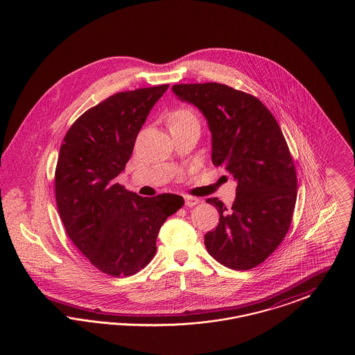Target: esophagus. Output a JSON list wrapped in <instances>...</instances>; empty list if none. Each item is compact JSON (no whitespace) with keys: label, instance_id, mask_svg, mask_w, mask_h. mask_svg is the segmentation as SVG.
<instances>
[{"label":"esophagus","instance_id":"esophagus-1","mask_svg":"<svg viewBox=\"0 0 355 355\" xmlns=\"http://www.w3.org/2000/svg\"><path fill=\"white\" fill-rule=\"evenodd\" d=\"M184 200H185V206H187V207H193L197 203H200V200L197 197H193V196H185Z\"/></svg>","mask_w":355,"mask_h":355}]
</instances>
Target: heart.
Wrapping results in <instances>:
<instances>
[{"label":"heart","mask_w":355,"mask_h":355,"mask_svg":"<svg viewBox=\"0 0 355 355\" xmlns=\"http://www.w3.org/2000/svg\"><path fill=\"white\" fill-rule=\"evenodd\" d=\"M187 122H197L194 113L190 109L182 107L170 114L169 126L170 125H177V123H187Z\"/></svg>","instance_id":"1"}]
</instances>
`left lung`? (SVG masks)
Listing matches in <instances>:
<instances>
[{
    "mask_svg": "<svg viewBox=\"0 0 355 355\" xmlns=\"http://www.w3.org/2000/svg\"><path fill=\"white\" fill-rule=\"evenodd\" d=\"M173 93L200 109L211 133V161L236 181L227 209L218 198L220 223L205 246L220 263L249 270L284 241L297 200V174L286 139L270 110L257 97L227 85H173Z\"/></svg>",
    "mask_w": 355,
    "mask_h": 355,
    "instance_id": "8db88e82",
    "label": "left lung"
}]
</instances>
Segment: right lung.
<instances>
[{
  "instance_id": "obj_1",
  "label": "right lung",
  "mask_w": 355,
  "mask_h": 355,
  "mask_svg": "<svg viewBox=\"0 0 355 355\" xmlns=\"http://www.w3.org/2000/svg\"><path fill=\"white\" fill-rule=\"evenodd\" d=\"M169 85L117 93L68 130L55 169V201L69 238L93 266L128 277L152 261L162 223L182 207L177 194L141 197L117 184L135 138Z\"/></svg>"
}]
</instances>
